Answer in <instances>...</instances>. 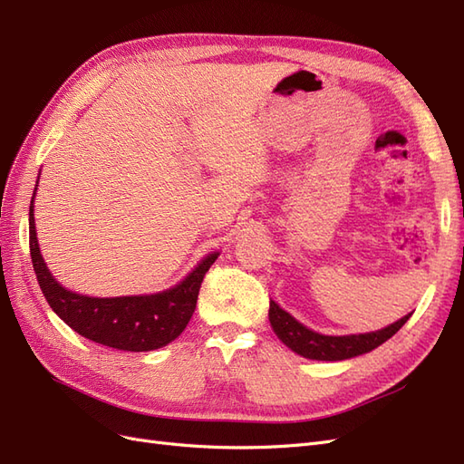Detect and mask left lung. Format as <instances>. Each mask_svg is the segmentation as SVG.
Masks as SVG:
<instances>
[{"instance_id":"obj_1","label":"left lung","mask_w":464,"mask_h":464,"mask_svg":"<svg viewBox=\"0 0 464 464\" xmlns=\"http://www.w3.org/2000/svg\"><path fill=\"white\" fill-rule=\"evenodd\" d=\"M411 315L412 314L404 315L397 323H392V325L375 333L327 336L304 327L302 323H298L290 314H286L283 307H278V304H275L273 300L269 304V321L278 339L304 358L327 360V362L346 360V358H354V356L370 353V350L377 348L379 344H383L387 339H391V336L395 334L406 321H409Z\"/></svg>"}]
</instances>
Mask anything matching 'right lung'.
<instances>
[{
    "label": "right lung",
    "instance_id": "add662e5",
    "mask_svg": "<svg viewBox=\"0 0 464 464\" xmlns=\"http://www.w3.org/2000/svg\"><path fill=\"white\" fill-rule=\"evenodd\" d=\"M33 210L31 201L29 246L36 280L52 310L73 331L92 343L110 348L147 353V350L172 343L188 327L195 305H198L203 276L217 261L218 254L207 256L184 283L160 294L123 298L81 296V294L65 290L50 275L40 256Z\"/></svg>",
    "mask_w": 464,
    "mask_h": 464
}]
</instances>
